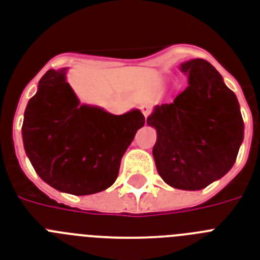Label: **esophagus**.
I'll return each mask as SVG.
<instances>
[{"mask_svg": "<svg viewBox=\"0 0 260 260\" xmlns=\"http://www.w3.org/2000/svg\"><path fill=\"white\" fill-rule=\"evenodd\" d=\"M140 111L143 112V115L145 116V117H148L149 116V113H151V111H152V108H151V105H141L140 107Z\"/></svg>", "mask_w": 260, "mask_h": 260, "instance_id": "1", "label": "esophagus"}]
</instances>
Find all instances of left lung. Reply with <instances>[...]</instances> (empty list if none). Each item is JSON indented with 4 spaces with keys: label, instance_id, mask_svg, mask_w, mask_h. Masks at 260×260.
<instances>
[{
    "label": "left lung",
    "instance_id": "1",
    "mask_svg": "<svg viewBox=\"0 0 260 260\" xmlns=\"http://www.w3.org/2000/svg\"><path fill=\"white\" fill-rule=\"evenodd\" d=\"M188 86L147 119L156 128L152 153L167 184L198 191L223 178L235 163L244 124L235 93L206 60L180 65Z\"/></svg>",
    "mask_w": 260,
    "mask_h": 260
}]
</instances>
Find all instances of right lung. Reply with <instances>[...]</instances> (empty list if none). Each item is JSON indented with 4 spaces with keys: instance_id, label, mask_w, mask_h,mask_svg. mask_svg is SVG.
I'll return each mask as SVG.
<instances>
[{
    "instance_id": "1",
    "label": "right lung",
    "mask_w": 260,
    "mask_h": 260,
    "mask_svg": "<svg viewBox=\"0 0 260 260\" xmlns=\"http://www.w3.org/2000/svg\"><path fill=\"white\" fill-rule=\"evenodd\" d=\"M67 68L42 76L26 105L24 148L42 180L57 191L90 195L111 187L121 157L145 119L139 109L116 116L80 105Z\"/></svg>"
}]
</instances>
